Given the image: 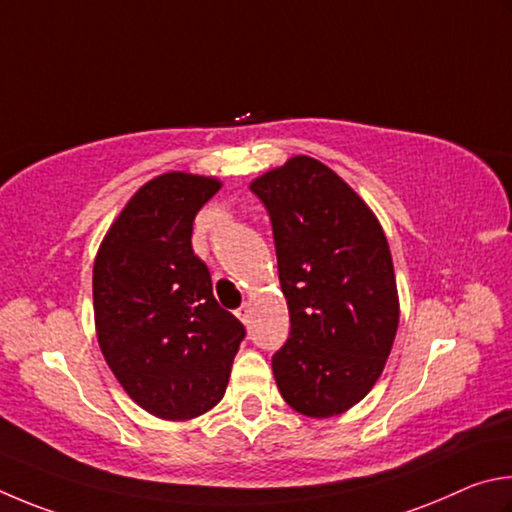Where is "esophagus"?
Wrapping results in <instances>:
<instances>
[{
  "instance_id": "obj_1",
  "label": "esophagus",
  "mask_w": 512,
  "mask_h": 512,
  "mask_svg": "<svg viewBox=\"0 0 512 512\" xmlns=\"http://www.w3.org/2000/svg\"><path fill=\"white\" fill-rule=\"evenodd\" d=\"M249 306H242L240 310H236V317L242 321V324H249Z\"/></svg>"
}]
</instances>
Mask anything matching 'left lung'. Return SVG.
<instances>
[{"label":"left lung","instance_id":"left-lung-1","mask_svg":"<svg viewBox=\"0 0 512 512\" xmlns=\"http://www.w3.org/2000/svg\"><path fill=\"white\" fill-rule=\"evenodd\" d=\"M272 220L290 337L272 357L283 400L310 418L357 405L384 371L400 301L380 220L335 170L297 155L249 184Z\"/></svg>","mask_w":512,"mask_h":512}]
</instances>
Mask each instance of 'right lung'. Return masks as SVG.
<instances>
[{
	"label": "right lung",
	"instance_id": "obj_1",
	"mask_svg": "<svg viewBox=\"0 0 512 512\" xmlns=\"http://www.w3.org/2000/svg\"><path fill=\"white\" fill-rule=\"evenodd\" d=\"M220 186L182 170L150 179L116 215L94 261L101 353L125 393L164 420L218 405L245 337L191 247L195 215Z\"/></svg>",
	"mask_w": 512,
	"mask_h": 512
}]
</instances>
